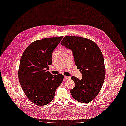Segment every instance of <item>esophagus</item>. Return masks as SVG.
Segmentation results:
<instances>
[{"instance_id":"1","label":"esophagus","mask_w":126,"mask_h":126,"mask_svg":"<svg viewBox=\"0 0 126 126\" xmlns=\"http://www.w3.org/2000/svg\"><path fill=\"white\" fill-rule=\"evenodd\" d=\"M64 81L66 80H68V79H70V77H68V76H64Z\"/></svg>"}]
</instances>
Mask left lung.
<instances>
[{
	"label": "left lung",
	"instance_id": "8db88e82",
	"mask_svg": "<svg viewBox=\"0 0 126 126\" xmlns=\"http://www.w3.org/2000/svg\"><path fill=\"white\" fill-rule=\"evenodd\" d=\"M61 45L72 50L75 64L82 74V79L72 76L75 84L70 92L73 98L88 103L98 95L103 84L105 69L102 53L94 42L88 39L67 36Z\"/></svg>",
	"mask_w": 126,
	"mask_h": 126
}]
</instances>
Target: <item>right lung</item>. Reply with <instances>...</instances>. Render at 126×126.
Segmentation results:
<instances>
[{
  "instance_id": "add662e5",
  "label": "right lung",
  "mask_w": 126,
  "mask_h": 126,
  "mask_svg": "<svg viewBox=\"0 0 126 126\" xmlns=\"http://www.w3.org/2000/svg\"><path fill=\"white\" fill-rule=\"evenodd\" d=\"M63 36L44 38L29 45L23 53L18 77L26 96L36 105L47 104L53 99L63 75H53L49 71L52 54Z\"/></svg>"
}]
</instances>
